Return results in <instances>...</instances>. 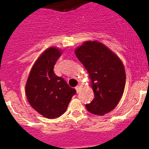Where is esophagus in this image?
Wrapping results in <instances>:
<instances>
[{"instance_id": "1", "label": "esophagus", "mask_w": 149, "mask_h": 149, "mask_svg": "<svg viewBox=\"0 0 149 149\" xmlns=\"http://www.w3.org/2000/svg\"><path fill=\"white\" fill-rule=\"evenodd\" d=\"M76 91H77V93H79V91H80V89H81V86H79V85H78V86H76Z\"/></svg>"}]
</instances>
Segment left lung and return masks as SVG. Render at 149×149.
<instances>
[{
  "instance_id": "1",
  "label": "left lung",
  "mask_w": 149,
  "mask_h": 149,
  "mask_svg": "<svg viewBox=\"0 0 149 149\" xmlns=\"http://www.w3.org/2000/svg\"><path fill=\"white\" fill-rule=\"evenodd\" d=\"M91 80L94 98L86 104L89 112L104 115L115 108L125 91L126 75L120 59L104 44L87 41L75 50Z\"/></svg>"
}]
</instances>
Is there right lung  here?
<instances>
[{
  "mask_svg": "<svg viewBox=\"0 0 149 149\" xmlns=\"http://www.w3.org/2000/svg\"><path fill=\"white\" fill-rule=\"evenodd\" d=\"M62 52L55 47L45 50L36 60L27 79L25 93L29 104L45 118H56L65 113L76 90L53 71Z\"/></svg>",
  "mask_w": 149,
  "mask_h": 149,
  "instance_id": "right-lung-1",
  "label": "right lung"
}]
</instances>
